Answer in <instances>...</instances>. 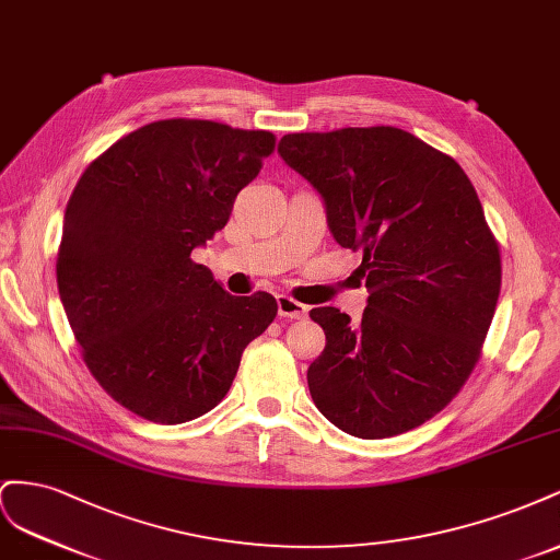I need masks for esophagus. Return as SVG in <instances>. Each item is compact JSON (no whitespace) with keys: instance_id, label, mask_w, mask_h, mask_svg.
I'll list each match as a JSON object with an SVG mask.
<instances>
[{"instance_id":"obj_1","label":"esophagus","mask_w":560,"mask_h":560,"mask_svg":"<svg viewBox=\"0 0 560 560\" xmlns=\"http://www.w3.org/2000/svg\"><path fill=\"white\" fill-rule=\"evenodd\" d=\"M277 307H279V316H283V318H305L310 312L305 305H302V302H298L289 295H279Z\"/></svg>"}]
</instances>
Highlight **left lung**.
<instances>
[{"instance_id":"obj_1","label":"left lung","mask_w":560,"mask_h":560,"mask_svg":"<svg viewBox=\"0 0 560 560\" xmlns=\"http://www.w3.org/2000/svg\"><path fill=\"white\" fill-rule=\"evenodd\" d=\"M279 154L324 201L342 248L363 253L361 324L316 307L326 347L307 385L357 439L404 434L453 401L481 354L502 265L467 173L394 126L289 133Z\"/></svg>"}]
</instances>
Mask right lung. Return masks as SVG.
<instances>
[{
	"label": "right lung",
	"instance_id": "add662e5",
	"mask_svg": "<svg viewBox=\"0 0 560 560\" xmlns=\"http://www.w3.org/2000/svg\"><path fill=\"white\" fill-rule=\"evenodd\" d=\"M271 150L269 131L154 121L72 191L56 262L62 310L93 377L140 418L180 424L215 408L246 345L275 322L269 293L230 295L191 260Z\"/></svg>",
	"mask_w": 560,
	"mask_h": 560
}]
</instances>
